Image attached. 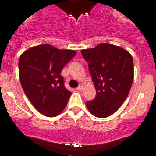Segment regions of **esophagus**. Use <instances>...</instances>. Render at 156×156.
<instances>
[{"label": "esophagus", "mask_w": 156, "mask_h": 156, "mask_svg": "<svg viewBox=\"0 0 156 156\" xmlns=\"http://www.w3.org/2000/svg\"><path fill=\"white\" fill-rule=\"evenodd\" d=\"M76 90H78V91H81V90H83V86H81V85H80L79 87H77Z\"/></svg>", "instance_id": "esophagus-1"}]
</instances>
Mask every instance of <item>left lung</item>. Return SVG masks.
<instances>
[{"label":"left lung","mask_w":156,"mask_h":156,"mask_svg":"<svg viewBox=\"0 0 156 156\" xmlns=\"http://www.w3.org/2000/svg\"><path fill=\"white\" fill-rule=\"evenodd\" d=\"M94 83L96 96L86 102L98 118H107L119 109L129 94L134 78L130 53L111 44H101L81 50Z\"/></svg>","instance_id":"obj_1"}]
</instances>
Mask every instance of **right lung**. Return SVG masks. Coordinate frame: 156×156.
Segmentation results:
<instances>
[{"instance_id":"obj_1","label":"right lung","mask_w":156,"mask_h":156,"mask_svg":"<svg viewBox=\"0 0 156 156\" xmlns=\"http://www.w3.org/2000/svg\"><path fill=\"white\" fill-rule=\"evenodd\" d=\"M76 55L49 44L31 47L20 55L19 78L26 95L41 113L57 116L64 110L72 92L64 87L63 68Z\"/></svg>"}]
</instances>
